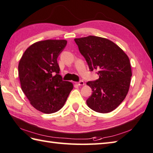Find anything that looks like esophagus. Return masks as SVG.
Returning <instances> with one entry per match:
<instances>
[{
    "label": "esophagus",
    "instance_id": "1",
    "mask_svg": "<svg viewBox=\"0 0 153 153\" xmlns=\"http://www.w3.org/2000/svg\"><path fill=\"white\" fill-rule=\"evenodd\" d=\"M76 85H79V86H82V85H85V82L82 81V80H80V81H79V82H76Z\"/></svg>",
    "mask_w": 153,
    "mask_h": 153
}]
</instances>
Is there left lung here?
I'll return each instance as SVG.
<instances>
[{"mask_svg": "<svg viewBox=\"0 0 153 153\" xmlns=\"http://www.w3.org/2000/svg\"><path fill=\"white\" fill-rule=\"evenodd\" d=\"M91 71H97L99 79L86 85L93 93L86 100L92 110L107 113L120 105L127 94L132 71L128 56L110 40L95 36L74 39Z\"/></svg>", "mask_w": 153, "mask_h": 153, "instance_id": "left-lung-1", "label": "left lung"}]
</instances>
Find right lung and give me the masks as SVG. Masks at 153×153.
I'll list each match as a JSON object with an SVG mask.
<instances>
[{
    "label": "right lung",
    "mask_w": 153,
    "mask_h": 153,
    "mask_svg": "<svg viewBox=\"0 0 153 153\" xmlns=\"http://www.w3.org/2000/svg\"><path fill=\"white\" fill-rule=\"evenodd\" d=\"M66 40H46L30 45L19 63L21 88L30 105L45 114L59 111L73 90V83L59 74L57 58Z\"/></svg>",
    "instance_id": "obj_1"
}]
</instances>
